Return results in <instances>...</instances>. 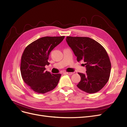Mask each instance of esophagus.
I'll return each mask as SVG.
<instances>
[{
  "label": "esophagus",
  "mask_w": 127,
  "mask_h": 127,
  "mask_svg": "<svg viewBox=\"0 0 127 127\" xmlns=\"http://www.w3.org/2000/svg\"><path fill=\"white\" fill-rule=\"evenodd\" d=\"M64 73L68 74V75H72L73 74V73H72V72H65Z\"/></svg>",
  "instance_id": "esophagus-1"
}]
</instances>
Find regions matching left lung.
<instances>
[{"mask_svg": "<svg viewBox=\"0 0 127 127\" xmlns=\"http://www.w3.org/2000/svg\"><path fill=\"white\" fill-rule=\"evenodd\" d=\"M66 42L77 57L84 61L86 74L78 73L81 81L78 88L89 94L95 93L104 87L110 77L111 63L105 49L88 37L67 36Z\"/></svg>", "mask_w": 127, "mask_h": 127, "instance_id": "obj_1", "label": "left lung"}]
</instances>
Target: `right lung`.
<instances>
[{
    "label": "right lung",
    "instance_id": "add662e5",
    "mask_svg": "<svg viewBox=\"0 0 127 127\" xmlns=\"http://www.w3.org/2000/svg\"><path fill=\"white\" fill-rule=\"evenodd\" d=\"M65 36H44L28 45L21 56L20 72L23 80L32 90L44 94L58 85L61 74L45 71L50 53L64 39Z\"/></svg>",
    "mask_w": 127,
    "mask_h": 127
}]
</instances>
